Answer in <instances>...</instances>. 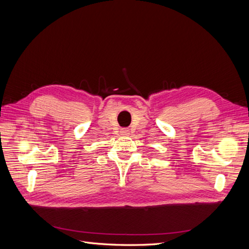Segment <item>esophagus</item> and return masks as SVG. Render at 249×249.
<instances>
[{
  "label": "esophagus",
  "instance_id": "obj_1",
  "mask_svg": "<svg viewBox=\"0 0 249 249\" xmlns=\"http://www.w3.org/2000/svg\"><path fill=\"white\" fill-rule=\"evenodd\" d=\"M120 133H122V135H124V136H127V135H129V131H127L126 129H123Z\"/></svg>",
  "mask_w": 249,
  "mask_h": 249
}]
</instances>
